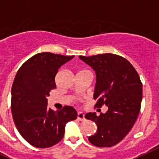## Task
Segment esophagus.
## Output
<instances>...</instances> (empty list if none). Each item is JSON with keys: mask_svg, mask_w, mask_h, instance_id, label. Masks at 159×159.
Wrapping results in <instances>:
<instances>
[{"mask_svg": "<svg viewBox=\"0 0 159 159\" xmlns=\"http://www.w3.org/2000/svg\"><path fill=\"white\" fill-rule=\"evenodd\" d=\"M77 119L80 120V121H84V120L86 119L85 118V114L82 112H80V113H77Z\"/></svg>", "mask_w": 159, "mask_h": 159, "instance_id": "1", "label": "esophagus"}]
</instances>
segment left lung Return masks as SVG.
I'll list each match as a JSON object with an SVG mask.
<instances>
[{
	"label": "left lung",
	"mask_w": 159,
	"mask_h": 159,
	"mask_svg": "<svg viewBox=\"0 0 159 159\" xmlns=\"http://www.w3.org/2000/svg\"><path fill=\"white\" fill-rule=\"evenodd\" d=\"M79 59L93 68L96 75L94 99L97 108H108L100 116L86 113L96 123L97 131L89 141L97 147H111L120 142L137 119L142 100V83L131 63L119 55L102 54Z\"/></svg>",
	"instance_id": "8db88e82"
}]
</instances>
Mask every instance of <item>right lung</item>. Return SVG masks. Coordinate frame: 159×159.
<instances>
[{"label": "right lung", "mask_w": 159, "mask_h": 159, "mask_svg": "<svg viewBox=\"0 0 159 159\" xmlns=\"http://www.w3.org/2000/svg\"><path fill=\"white\" fill-rule=\"evenodd\" d=\"M74 56L39 53L28 59L18 71L11 89V111L18 131L26 141L45 149L63 139L65 126L77 117L76 109L65 106L54 111L47 97L56 87L59 68Z\"/></svg>", "instance_id": "1"}]
</instances>
